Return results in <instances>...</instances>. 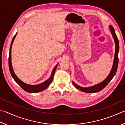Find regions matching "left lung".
<instances>
[{
    "instance_id": "obj_1",
    "label": "left lung",
    "mask_w": 125,
    "mask_h": 125,
    "mask_svg": "<svg viewBox=\"0 0 125 125\" xmlns=\"http://www.w3.org/2000/svg\"><path fill=\"white\" fill-rule=\"evenodd\" d=\"M109 28H110L111 33L112 34L115 43V55H114V59L113 65L112 66L110 73L107 76V77L102 82L99 83L97 84L94 85V86L88 87H83L78 86V84L75 83V82L73 81V84L75 88L77 89H79L80 91L83 92L85 93H97L102 91L103 89H104L105 87L106 86L109 82L111 81V80L113 79V78L114 77L116 73L117 66H118V62H119V58H118V54H119V40H118L116 34L115 33V30L114 29L113 27L111 25H109Z\"/></svg>"
}]
</instances>
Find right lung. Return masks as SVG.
<instances>
[{
	"mask_svg": "<svg viewBox=\"0 0 125 125\" xmlns=\"http://www.w3.org/2000/svg\"><path fill=\"white\" fill-rule=\"evenodd\" d=\"M16 34H17V33L15 34L14 37H13L11 43L10 48L9 56V70H10L11 75L12 78H14L15 81L17 83V84H19L24 91H25L28 93H35L40 92L45 90V89L49 86V84L51 83V82L52 81V80H53L55 72V70L57 68V66H58V64H56V66L54 67V68L53 69V70H52L50 77L48 78V80L45 81L44 82L41 83H39L38 84L32 85V84H27L26 83L23 82V81H22L20 79V78H19V77L16 75V74L15 73L14 70H13V68H12V63H11V47H12V45L13 44V42H14V41L15 38V37L16 36Z\"/></svg>",
	"mask_w": 125,
	"mask_h": 125,
	"instance_id": "right-lung-1",
	"label": "right lung"
}]
</instances>
